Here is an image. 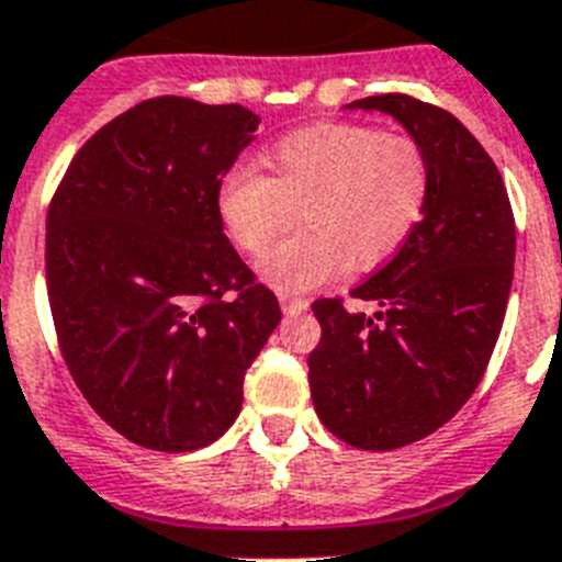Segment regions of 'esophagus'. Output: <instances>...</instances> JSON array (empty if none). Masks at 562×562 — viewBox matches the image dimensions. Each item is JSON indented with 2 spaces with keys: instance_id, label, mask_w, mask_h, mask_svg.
Masks as SVG:
<instances>
[{
  "instance_id": "esophagus-1",
  "label": "esophagus",
  "mask_w": 562,
  "mask_h": 562,
  "mask_svg": "<svg viewBox=\"0 0 562 562\" xmlns=\"http://www.w3.org/2000/svg\"><path fill=\"white\" fill-rule=\"evenodd\" d=\"M278 301H281V310H284V315H301V312L310 310V304H306L304 297L281 295V297H278Z\"/></svg>"
}]
</instances>
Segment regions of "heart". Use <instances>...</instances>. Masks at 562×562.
Segmentation results:
<instances>
[{
    "label": "heart",
    "instance_id": "1",
    "mask_svg": "<svg viewBox=\"0 0 562 562\" xmlns=\"http://www.w3.org/2000/svg\"><path fill=\"white\" fill-rule=\"evenodd\" d=\"M270 177L238 168L222 180L216 211L238 250L265 256L302 207L305 231L261 261L281 292H304L346 270H374L411 238L430 196V166L411 137L374 126L321 123L267 151Z\"/></svg>",
    "mask_w": 562,
    "mask_h": 562
}]
</instances>
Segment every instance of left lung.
Returning a JSON list of instances; mask_svg holds the SVG:
<instances>
[{
  "mask_svg": "<svg viewBox=\"0 0 562 562\" xmlns=\"http://www.w3.org/2000/svg\"><path fill=\"white\" fill-rule=\"evenodd\" d=\"M346 109L391 114L428 157L425 216L389 265L351 290L374 315L315 301L310 389L351 448L396 450L453 419L479 389L513 290L515 220L498 168L464 123L408 95Z\"/></svg>",
  "mask_w": 562,
  "mask_h": 562,
  "instance_id": "1",
  "label": "left lung"
}]
</instances>
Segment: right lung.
I'll return each mask as SVG.
<instances>
[{"label": "right lung", "instance_id": "right-lung-1", "mask_svg": "<svg viewBox=\"0 0 562 562\" xmlns=\"http://www.w3.org/2000/svg\"><path fill=\"white\" fill-rule=\"evenodd\" d=\"M258 123L238 103H137L83 143L47 211V295L67 369L140 448L188 453L220 439L281 321L216 211Z\"/></svg>", "mask_w": 562, "mask_h": 562}]
</instances>
